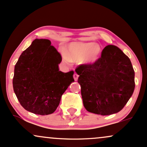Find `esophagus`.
Segmentation results:
<instances>
[{"label":"esophagus","mask_w":147,"mask_h":147,"mask_svg":"<svg viewBox=\"0 0 147 147\" xmlns=\"http://www.w3.org/2000/svg\"><path fill=\"white\" fill-rule=\"evenodd\" d=\"M78 76H79L78 75V74H77L76 73H75V74H74V80H75V81L78 80Z\"/></svg>","instance_id":"esophagus-1"}]
</instances>
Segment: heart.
Returning a JSON list of instances; mask_svg holds the SVG:
<instances>
[{
    "label": "heart",
    "instance_id": "obj_1",
    "mask_svg": "<svg viewBox=\"0 0 147 147\" xmlns=\"http://www.w3.org/2000/svg\"><path fill=\"white\" fill-rule=\"evenodd\" d=\"M100 47L94 42H73L67 47L66 60L80 61L86 64L94 63L99 58Z\"/></svg>",
    "mask_w": 147,
    "mask_h": 147
}]
</instances>
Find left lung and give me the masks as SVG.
Segmentation results:
<instances>
[{
  "instance_id": "left-lung-1",
  "label": "left lung",
  "mask_w": 147,
  "mask_h": 147,
  "mask_svg": "<svg viewBox=\"0 0 147 147\" xmlns=\"http://www.w3.org/2000/svg\"><path fill=\"white\" fill-rule=\"evenodd\" d=\"M84 108L108 115L121 111L135 89V72L129 57L114 45L103 49L93 64L76 68Z\"/></svg>"
}]
</instances>
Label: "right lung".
Returning a JSON list of instances; mask_svg holds the SVG:
<instances>
[{"instance_id":"add662e5","label":"right lung","mask_w":147,"mask_h":147,"mask_svg":"<svg viewBox=\"0 0 147 147\" xmlns=\"http://www.w3.org/2000/svg\"><path fill=\"white\" fill-rule=\"evenodd\" d=\"M62 56L47 39H36L19 57L14 68L13 91L25 109L38 115L53 113L62 95L74 81V71L58 69Z\"/></svg>"}]
</instances>
